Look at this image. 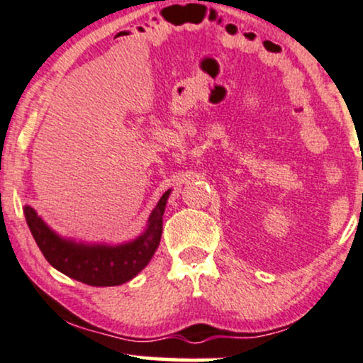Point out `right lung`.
I'll return each mask as SVG.
<instances>
[{
  "label": "right lung",
  "mask_w": 363,
  "mask_h": 363,
  "mask_svg": "<svg viewBox=\"0 0 363 363\" xmlns=\"http://www.w3.org/2000/svg\"><path fill=\"white\" fill-rule=\"evenodd\" d=\"M171 191L164 192L150 214L147 228L137 240L123 245H84L58 236L30 206L25 218L31 235L53 268L90 286H117L128 281L147 266L162 235V216Z\"/></svg>",
  "instance_id": "obj_1"
}]
</instances>
